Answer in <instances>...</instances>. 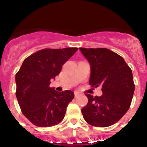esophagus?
<instances>
[{
    "label": "esophagus",
    "instance_id": "34e87169",
    "mask_svg": "<svg viewBox=\"0 0 147 147\" xmlns=\"http://www.w3.org/2000/svg\"><path fill=\"white\" fill-rule=\"evenodd\" d=\"M80 95V93L78 92H75V97H79Z\"/></svg>",
    "mask_w": 147,
    "mask_h": 147
}]
</instances>
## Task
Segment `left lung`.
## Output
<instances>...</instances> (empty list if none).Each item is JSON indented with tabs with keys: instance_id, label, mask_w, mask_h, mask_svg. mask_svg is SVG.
<instances>
[{
	"instance_id": "8db88e82",
	"label": "left lung",
	"mask_w": 147,
	"mask_h": 147,
	"mask_svg": "<svg viewBox=\"0 0 147 147\" xmlns=\"http://www.w3.org/2000/svg\"><path fill=\"white\" fill-rule=\"evenodd\" d=\"M91 66L89 83L101 87L102 95L88 98L82 109L84 120L90 125L107 127L117 122L129 109L134 92L131 69L124 58L107 48L80 47Z\"/></svg>"
}]
</instances>
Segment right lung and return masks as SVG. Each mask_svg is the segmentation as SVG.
<instances>
[{
    "label": "right lung",
    "mask_w": 147,
    "mask_h": 147,
    "mask_svg": "<svg viewBox=\"0 0 147 147\" xmlns=\"http://www.w3.org/2000/svg\"><path fill=\"white\" fill-rule=\"evenodd\" d=\"M78 50L66 47L38 50L25 59L16 73L18 102L22 113L34 125L53 127L64 119L67 107L75 97L74 92H59L49 85Z\"/></svg>",
    "instance_id": "obj_1"
}]
</instances>
